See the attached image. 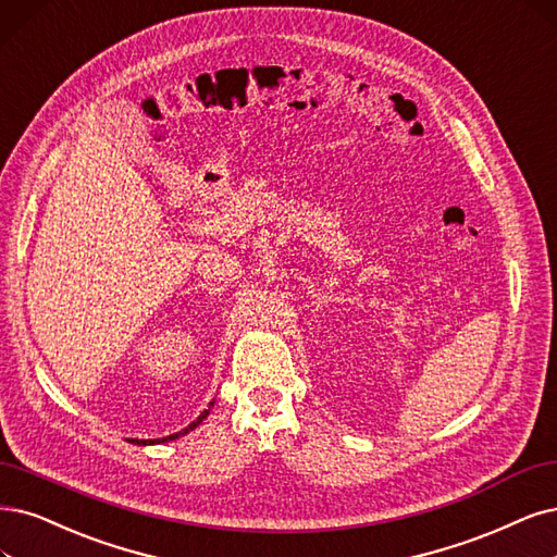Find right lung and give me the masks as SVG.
Returning <instances> with one entry per match:
<instances>
[{
	"label": "right lung",
	"mask_w": 557,
	"mask_h": 557,
	"mask_svg": "<svg viewBox=\"0 0 557 557\" xmlns=\"http://www.w3.org/2000/svg\"><path fill=\"white\" fill-rule=\"evenodd\" d=\"M211 406H213V401H211ZM206 416H209V410H203V413H201V416H199V418H197L188 429H185V431H193V429H195V426H197ZM185 431H183V434H185ZM178 436H181V431H178V434L168 436V438H156V441H135V438H133V443H137V445H139V443H144V445H147V443H168V441H174V438H178Z\"/></svg>",
	"instance_id": "right-lung-1"
}]
</instances>
